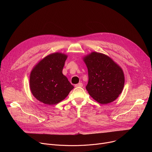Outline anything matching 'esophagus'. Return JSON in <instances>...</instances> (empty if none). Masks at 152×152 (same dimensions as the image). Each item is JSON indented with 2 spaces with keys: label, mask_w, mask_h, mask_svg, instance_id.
Segmentation results:
<instances>
[{
  "label": "esophagus",
  "mask_w": 152,
  "mask_h": 152,
  "mask_svg": "<svg viewBox=\"0 0 152 152\" xmlns=\"http://www.w3.org/2000/svg\"><path fill=\"white\" fill-rule=\"evenodd\" d=\"M83 84L81 83H79L75 85V87H83Z\"/></svg>",
  "instance_id": "obj_1"
}]
</instances>
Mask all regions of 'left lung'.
<instances>
[{
	"label": "left lung",
	"mask_w": 152,
	"mask_h": 152,
	"mask_svg": "<svg viewBox=\"0 0 152 152\" xmlns=\"http://www.w3.org/2000/svg\"><path fill=\"white\" fill-rule=\"evenodd\" d=\"M88 69L89 81L86 88L100 104L115 100L123 91L124 75L122 68L108 56L96 52L83 58Z\"/></svg>",
	"instance_id": "left-lung-1"
}]
</instances>
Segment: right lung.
Returning a JSON list of instances; mask_svg holds the SVG:
<instances>
[{"mask_svg": "<svg viewBox=\"0 0 152 152\" xmlns=\"http://www.w3.org/2000/svg\"><path fill=\"white\" fill-rule=\"evenodd\" d=\"M67 57L66 54L60 52L49 54L39 61L31 72V92L37 100L44 104H57L74 88L62 73Z\"/></svg>", "mask_w": 152, "mask_h": 152, "instance_id": "add662e5", "label": "right lung"}]
</instances>
